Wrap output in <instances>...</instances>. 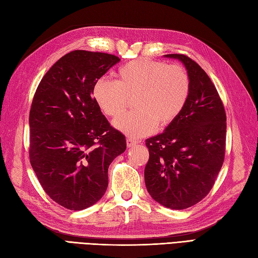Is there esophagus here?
Listing matches in <instances>:
<instances>
[{
    "label": "esophagus",
    "instance_id": "esophagus-1",
    "mask_svg": "<svg viewBox=\"0 0 258 258\" xmlns=\"http://www.w3.org/2000/svg\"><path fill=\"white\" fill-rule=\"evenodd\" d=\"M139 144V141L138 140H136V139H133V138H128L127 139V146L129 147H134V146H136V145H138Z\"/></svg>",
    "mask_w": 258,
    "mask_h": 258
}]
</instances>
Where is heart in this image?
Wrapping results in <instances>:
<instances>
[{"mask_svg": "<svg viewBox=\"0 0 258 258\" xmlns=\"http://www.w3.org/2000/svg\"><path fill=\"white\" fill-rule=\"evenodd\" d=\"M117 76V81L101 78L94 82L92 96L109 117H117L135 98L136 110L113 121L115 128L133 138L151 134L157 124L166 127L172 123L190 94V78L179 64L137 59L123 64Z\"/></svg>", "mask_w": 258, "mask_h": 258, "instance_id": "b5f03b06", "label": "heart"}]
</instances>
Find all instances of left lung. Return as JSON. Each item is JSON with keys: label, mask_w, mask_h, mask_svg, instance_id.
I'll list each match as a JSON object with an SVG mask.
<instances>
[{"label": "left lung", "mask_w": 258, "mask_h": 258, "mask_svg": "<svg viewBox=\"0 0 258 258\" xmlns=\"http://www.w3.org/2000/svg\"><path fill=\"white\" fill-rule=\"evenodd\" d=\"M186 67L190 94L186 107L164 133L146 140L147 190L157 203L186 209L212 190L225 158L226 112L201 66L185 54H166Z\"/></svg>", "instance_id": "8db88e82"}]
</instances>
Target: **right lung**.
<instances>
[{"instance_id":"add662e5","label":"right lung","mask_w":258,"mask_h":258,"mask_svg":"<svg viewBox=\"0 0 258 258\" xmlns=\"http://www.w3.org/2000/svg\"><path fill=\"white\" fill-rule=\"evenodd\" d=\"M118 56L71 51L45 73L30 110V162L48 196L62 207L82 210L108 187V168L127 148L92 97L94 82Z\"/></svg>"}]
</instances>
